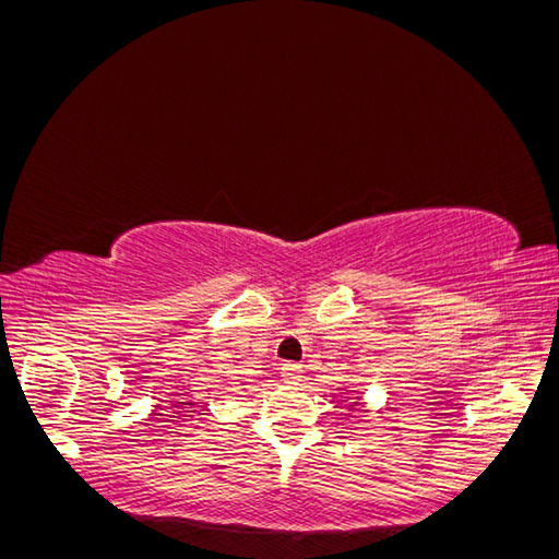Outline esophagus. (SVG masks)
Here are the masks:
<instances>
[{
  "label": "esophagus",
  "instance_id": "34e87169",
  "mask_svg": "<svg viewBox=\"0 0 559 559\" xmlns=\"http://www.w3.org/2000/svg\"><path fill=\"white\" fill-rule=\"evenodd\" d=\"M300 378H302V366L300 364H294V361L282 364V380L284 382L296 384V382H300Z\"/></svg>",
  "mask_w": 559,
  "mask_h": 559
}]
</instances>
